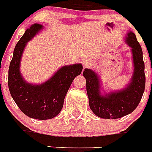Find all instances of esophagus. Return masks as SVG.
Wrapping results in <instances>:
<instances>
[{
    "label": "esophagus",
    "mask_w": 152,
    "mask_h": 152,
    "mask_svg": "<svg viewBox=\"0 0 152 152\" xmlns=\"http://www.w3.org/2000/svg\"><path fill=\"white\" fill-rule=\"evenodd\" d=\"M82 64H83L84 67H86V66H88V64H89V60H88V59H84L83 62H82Z\"/></svg>",
    "instance_id": "esophagus-1"
}]
</instances>
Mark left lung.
I'll use <instances>...</instances> for the list:
<instances>
[{
  "label": "left lung",
  "mask_w": 152,
  "mask_h": 152,
  "mask_svg": "<svg viewBox=\"0 0 152 152\" xmlns=\"http://www.w3.org/2000/svg\"><path fill=\"white\" fill-rule=\"evenodd\" d=\"M126 42L132 50L134 70L130 82L124 88L102 95L98 75L91 69L86 68L83 72L89 107L96 116L102 118L115 119L130 114L137 108L144 94L145 75L141 46L131 31L126 37Z\"/></svg>",
  "instance_id": "obj_1"
}]
</instances>
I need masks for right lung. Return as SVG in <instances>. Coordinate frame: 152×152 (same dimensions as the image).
Returning a JSON list of instances; mask_svg holds the SVG:
<instances>
[{
    "label": "right lung",
    "instance_id": "right-lung-1",
    "mask_svg": "<svg viewBox=\"0 0 152 152\" xmlns=\"http://www.w3.org/2000/svg\"><path fill=\"white\" fill-rule=\"evenodd\" d=\"M43 28L33 24L25 31L15 45L8 69V88L19 109L28 117L35 119H51L64 106V98L73 80L82 73L81 64L62 66L48 81L40 85L28 83L20 73V61L25 47Z\"/></svg>",
    "mask_w": 152,
    "mask_h": 152
}]
</instances>
